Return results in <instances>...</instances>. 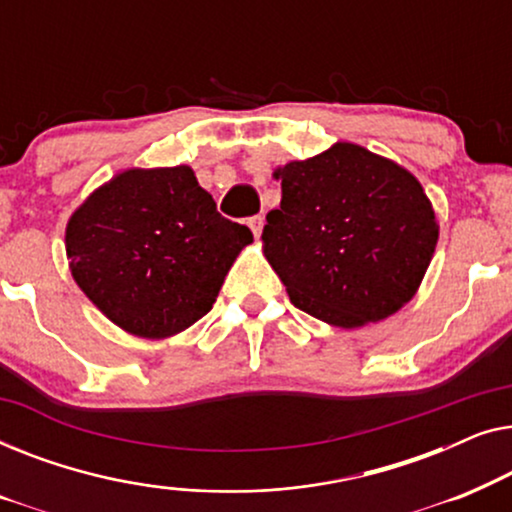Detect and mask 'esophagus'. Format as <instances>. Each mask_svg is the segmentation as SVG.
Instances as JSON below:
<instances>
[{"label": "esophagus", "instance_id": "1", "mask_svg": "<svg viewBox=\"0 0 512 512\" xmlns=\"http://www.w3.org/2000/svg\"><path fill=\"white\" fill-rule=\"evenodd\" d=\"M263 223H265V219L261 214H256V216H251L249 219V228H251V233H254L256 237L263 233Z\"/></svg>", "mask_w": 512, "mask_h": 512}]
</instances>
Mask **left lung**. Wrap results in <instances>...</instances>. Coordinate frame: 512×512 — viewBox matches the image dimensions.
<instances>
[{"label":"left lung","instance_id":"left-lung-1","mask_svg":"<svg viewBox=\"0 0 512 512\" xmlns=\"http://www.w3.org/2000/svg\"><path fill=\"white\" fill-rule=\"evenodd\" d=\"M265 258L291 303L340 328L387 319L415 296L438 242L424 188L401 165L340 142L279 167Z\"/></svg>","mask_w":512,"mask_h":512}]
</instances>
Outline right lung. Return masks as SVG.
<instances>
[{
  "mask_svg": "<svg viewBox=\"0 0 512 512\" xmlns=\"http://www.w3.org/2000/svg\"><path fill=\"white\" fill-rule=\"evenodd\" d=\"M81 291L139 338H167L212 310L254 235L216 212L191 167L128 170L90 195L67 223Z\"/></svg>",
  "mask_w": 512,
  "mask_h": 512,
  "instance_id": "1",
  "label": "right lung"
}]
</instances>
